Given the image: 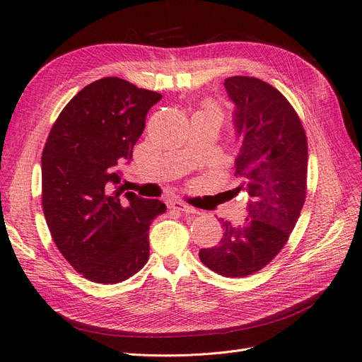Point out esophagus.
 Segmentation results:
<instances>
[{"label":"esophagus","instance_id":"obj_1","mask_svg":"<svg viewBox=\"0 0 362 362\" xmlns=\"http://www.w3.org/2000/svg\"><path fill=\"white\" fill-rule=\"evenodd\" d=\"M170 208H173V210H178V211H182L185 214H196L198 213V210H194L193 206L184 204V202H180V201H170L169 204Z\"/></svg>","mask_w":362,"mask_h":362}]
</instances>
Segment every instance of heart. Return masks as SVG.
Segmentation results:
<instances>
[{"instance_id": "heart-1", "label": "heart", "mask_w": 362, "mask_h": 362, "mask_svg": "<svg viewBox=\"0 0 362 362\" xmlns=\"http://www.w3.org/2000/svg\"><path fill=\"white\" fill-rule=\"evenodd\" d=\"M196 115H204V116H208V117H213V119L217 120V122H221V119H222V110L214 104L206 105L204 110H201L199 113H196Z\"/></svg>"}]
</instances>
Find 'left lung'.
Wrapping results in <instances>:
<instances>
[{"label": "left lung", "instance_id": "8db88e82", "mask_svg": "<svg viewBox=\"0 0 362 362\" xmlns=\"http://www.w3.org/2000/svg\"><path fill=\"white\" fill-rule=\"evenodd\" d=\"M234 127L242 139L235 177L245 190L247 217L222 221L217 246L199 250L204 264L226 278L252 275L275 258L294 229L306 194L308 141L298 113L275 87L254 76H229Z\"/></svg>", "mask_w": 362, "mask_h": 362}]
</instances>
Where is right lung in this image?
I'll use <instances>...</instances> for the list:
<instances>
[{"label":"right lung","instance_id":"obj_1","mask_svg":"<svg viewBox=\"0 0 362 362\" xmlns=\"http://www.w3.org/2000/svg\"><path fill=\"white\" fill-rule=\"evenodd\" d=\"M161 95L117 76L76 93L54 122L42 152V206L54 243L86 279L122 282L149 258V225L166 205L124 193L146 113Z\"/></svg>","mask_w":362,"mask_h":362}]
</instances>
